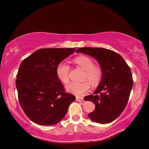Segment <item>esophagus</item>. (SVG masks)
Listing matches in <instances>:
<instances>
[{
	"instance_id": "34e87169",
	"label": "esophagus",
	"mask_w": 149,
	"mask_h": 149,
	"mask_svg": "<svg viewBox=\"0 0 149 149\" xmlns=\"http://www.w3.org/2000/svg\"><path fill=\"white\" fill-rule=\"evenodd\" d=\"M76 100L78 102H83V101H84V98L79 97H76Z\"/></svg>"
}]
</instances>
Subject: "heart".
Returning <instances> with one entry per match:
<instances>
[{
  "instance_id": "b5f03b06",
  "label": "heart",
  "mask_w": 149,
  "mask_h": 149,
  "mask_svg": "<svg viewBox=\"0 0 149 149\" xmlns=\"http://www.w3.org/2000/svg\"><path fill=\"white\" fill-rule=\"evenodd\" d=\"M75 64L85 70L84 77V82L71 83L66 86L68 91L77 96H82L87 93L91 89V84L97 86L100 84L102 78V70L99 65H95L94 61L87 56H79L74 59ZM70 65L67 62L62 61L57 65L56 74L60 81L63 84H68L70 81ZM89 81L88 82V81Z\"/></svg>"
}]
</instances>
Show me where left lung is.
<instances>
[{"label": "left lung", "mask_w": 149, "mask_h": 149, "mask_svg": "<svg viewBox=\"0 0 149 149\" xmlns=\"http://www.w3.org/2000/svg\"><path fill=\"white\" fill-rule=\"evenodd\" d=\"M82 52L97 60L102 70V78L93 95L85 96L95 109L89 117L94 122L108 123L116 119L127 104L133 87V77L129 65L119 54L103 48H79Z\"/></svg>", "instance_id": "left-lung-1"}]
</instances>
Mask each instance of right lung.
<instances>
[{
    "mask_svg": "<svg viewBox=\"0 0 149 149\" xmlns=\"http://www.w3.org/2000/svg\"><path fill=\"white\" fill-rule=\"evenodd\" d=\"M75 50L74 48L41 49L21 63L16 79L18 100L32 122L41 125L56 124L75 100L65 92L56 74L57 65Z\"/></svg>",
    "mask_w": 149,
    "mask_h": 149,
    "instance_id": "obj_1",
    "label": "right lung"
}]
</instances>
